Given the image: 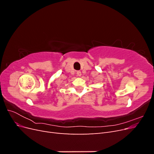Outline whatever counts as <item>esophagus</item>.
Returning a JSON list of instances; mask_svg holds the SVG:
<instances>
[{"label":"esophagus","mask_w":154,"mask_h":154,"mask_svg":"<svg viewBox=\"0 0 154 154\" xmlns=\"http://www.w3.org/2000/svg\"><path fill=\"white\" fill-rule=\"evenodd\" d=\"M76 74H77V75H78V76H80L82 75V72H81V71H78L76 72Z\"/></svg>","instance_id":"34e87169"}]
</instances>
